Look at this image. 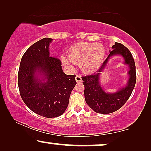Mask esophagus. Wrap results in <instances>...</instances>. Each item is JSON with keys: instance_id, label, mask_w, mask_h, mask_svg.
Here are the masks:
<instances>
[{"instance_id": "obj_1", "label": "esophagus", "mask_w": 151, "mask_h": 151, "mask_svg": "<svg viewBox=\"0 0 151 151\" xmlns=\"http://www.w3.org/2000/svg\"><path fill=\"white\" fill-rule=\"evenodd\" d=\"M76 80L77 82H82V78L81 76H79V75H77L76 76Z\"/></svg>"}]
</instances>
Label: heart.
I'll return each instance as SVG.
<instances>
[{
    "mask_svg": "<svg viewBox=\"0 0 151 151\" xmlns=\"http://www.w3.org/2000/svg\"><path fill=\"white\" fill-rule=\"evenodd\" d=\"M105 55V49L102 45L96 43L79 42L71 47L68 52V58L62 57L63 65L71 67L69 60L80 65L84 73H92L98 71Z\"/></svg>",
    "mask_w": 151,
    "mask_h": 151,
    "instance_id": "1",
    "label": "heart"
}]
</instances>
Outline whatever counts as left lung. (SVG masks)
Instances as JSON below:
<instances>
[{
	"label": "left lung",
	"instance_id": "1",
	"mask_svg": "<svg viewBox=\"0 0 151 151\" xmlns=\"http://www.w3.org/2000/svg\"><path fill=\"white\" fill-rule=\"evenodd\" d=\"M112 51L101 66L100 69L93 75L82 77L84 86V98L91 109L95 112L108 114L115 112L121 108L131 96L136 82L135 63L131 53L122 44L115 42ZM121 55L125 64L129 67V76L127 84L120 88L115 93H107L103 89L99 82V76L106 66L110 58L113 55Z\"/></svg>",
	"mask_w": 151,
	"mask_h": 151
}]
</instances>
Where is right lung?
<instances>
[{
  "label": "right lung",
  "mask_w": 151,
  "mask_h": 151,
  "mask_svg": "<svg viewBox=\"0 0 151 151\" xmlns=\"http://www.w3.org/2000/svg\"><path fill=\"white\" fill-rule=\"evenodd\" d=\"M52 40L45 38L33 44L22 55L18 74L24 104L33 112L48 118L63 114L76 84V75H66L61 61L49 55Z\"/></svg>",
  "instance_id": "right-lung-1"
}]
</instances>
